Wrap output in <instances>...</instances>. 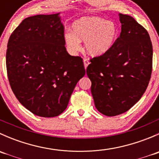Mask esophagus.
Returning <instances> with one entry per match:
<instances>
[{
  "instance_id": "34e87169",
  "label": "esophagus",
  "mask_w": 159,
  "mask_h": 159,
  "mask_svg": "<svg viewBox=\"0 0 159 159\" xmlns=\"http://www.w3.org/2000/svg\"><path fill=\"white\" fill-rule=\"evenodd\" d=\"M83 61H84V68H85V69H86V68H87V67L89 66V65L90 64V61H89V59H87V58H84Z\"/></svg>"
}]
</instances>
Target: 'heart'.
<instances>
[{"mask_svg":"<svg viewBox=\"0 0 159 159\" xmlns=\"http://www.w3.org/2000/svg\"><path fill=\"white\" fill-rule=\"evenodd\" d=\"M73 32L65 34V42L72 53L81 48V41L92 56H100L111 48L117 39L118 28L113 21L99 17H83L74 23Z\"/></svg>","mask_w":159,"mask_h":159,"instance_id":"b5f03b06","label":"heart"}]
</instances>
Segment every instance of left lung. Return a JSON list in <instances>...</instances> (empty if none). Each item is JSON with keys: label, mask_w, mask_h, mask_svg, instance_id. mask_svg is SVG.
I'll use <instances>...</instances> for the list:
<instances>
[{"label": "left lung", "mask_w": 159, "mask_h": 159, "mask_svg": "<svg viewBox=\"0 0 159 159\" xmlns=\"http://www.w3.org/2000/svg\"><path fill=\"white\" fill-rule=\"evenodd\" d=\"M120 36L108 52L91 58L87 75L98 111L115 116L142 98L152 70V44L145 28L132 17L119 14Z\"/></svg>", "instance_id": "8db88e82"}]
</instances>
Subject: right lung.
Returning a JSON list of instances; mask_svg holds the SVG:
<instances>
[{"mask_svg":"<svg viewBox=\"0 0 159 159\" xmlns=\"http://www.w3.org/2000/svg\"><path fill=\"white\" fill-rule=\"evenodd\" d=\"M58 14L25 18L12 32L6 53L9 83L14 95L34 115L61 114L78 81L85 75L83 59L66 51Z\"/></svg>","mask_w":159,"mask_h":159,"instance_id":"1","label":"right lung"}]
</instances>
